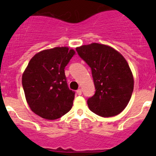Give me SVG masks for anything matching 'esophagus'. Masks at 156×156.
Masks as SVG:
<instances>
[{"instance_id":"1","label":"esophagus","mask_w":156,"mask_h":156,"mask_svg":"<svg viewBox=\"0 0 156 156\" xmlns=\"http://www.w3.org/2000/svg\"><path fill=\"white\" fill-rule=\"evenodd\" d=\"M76 94L78 95H81V94H82V90H81V89H78V90H76Z\"/></svg>"}]
</instances>
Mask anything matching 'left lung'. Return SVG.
<instances>
[{
    "label": "left lung",
    "instance_id": "8db88e82",
    "mask_svg": "<svg viewBox=\"0 0 156 156\" xmlns=\"http://www.w3.org/2000/svg\"><path fill=\"white\" fill-rule=\"evenodd\" d=\"M91 69L95 94L87 100L90 111L114 116L126 107L133 90V77L127 62L112 48L98 43L76 48Z\"/></svg>",
    "mask_w": 156,
    "mask_h": 156
}]
</instances>
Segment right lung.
<instances>
[{"instance_id":"1","label":"right lung","mask_w":156,"mask_h":156,"mask_svg":"<svg viewBox=\"0 0 156 156\" xmlns=\"http://www.w3.org/2000/svg\"><path fill=\"white\" fill-rule=\"evenodd\" d=\"M74 54L67 47L44 50L32 58L23 73L27 103L44 119H58L73 107L75 92L69 88L64 69Z\"/></svg>"}]
</instances>
